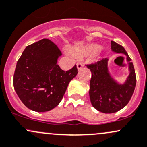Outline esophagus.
<instances>
[{
  "label": "esophagus",
  "instance_id": "34e87169",
  "mask_svg": "<svg viewBox=\"0 0 147 147\" xmlns=\"http://www.w3.org/2000/svg\"><path fill=\"white\" fill-rule=\"evenodd\" d=\"M83 67H84V65L83 63H82V62H78V63L77 64V69H78V70L81 69Z\"/></svg>",
  "mask_w": 147,
  "mask_h": 147
}]
</instances>
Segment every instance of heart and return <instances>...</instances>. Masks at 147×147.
<instances>
[{
    "label": "heart",
    "mask_w": 147,
    "mask_h": 147,
    "mask_svg": "<svg viewBox=\"0 0 147 147\" xmlns=\"http://www.w3.org/2000/svg\"><path fill=\"white\" fill-rule=\"evenodd\" d=\"M100 49L101 47L99 45L93 44V45H90L88 46L82 47L75 48L73 50V52L76 55H95Z\"/></svg>",
    "instance_id": "1"
}]
</instances>
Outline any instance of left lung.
Instances as JSON below:
<instances>
[{
	"mask_svg": "<svg viewBox=\"0 0 147 147\" xmlns=\"http://www.w3.org/2000/svg\"><path fill=\"white\" fill-rule=\"evenodd\" d=\"M111 50L126 56L129 74L123 82L120 83L111 75L108 58L87 66L92 73L89 90L91 104L104 113H116L124 108L133 95L136 82L133 63L124 48L111 41Z\"/></svg>",
	"mask_w": 147,
	"mask_h": 147,
	"instance_id": "left-lung-1",
	"label": "left lung"
}]
</instances>
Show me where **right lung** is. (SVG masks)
<instances>
[{
    "label": "right lung",
    "instance_id": "1",
    "mask_svg": "<svg viewBox=\"0 0 147 147\" xmlns=\"http://www.w3.org/2000/svg\"><path fill=\"white\" fill-rule=\"evenodd\" d=\"M62 55L48 39L28 45L18 60L13 87L21 102L36 112H46L59 105L69 82L78 74L76 65L64 71L57 65Z\"/></svg>",
    "mask_w": 147,
    "mask_h": 147
}]
</instances>
